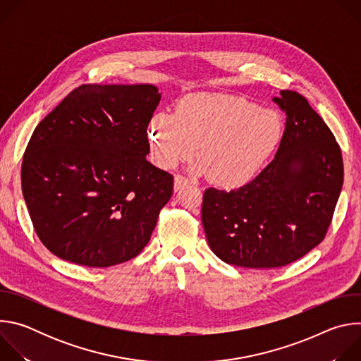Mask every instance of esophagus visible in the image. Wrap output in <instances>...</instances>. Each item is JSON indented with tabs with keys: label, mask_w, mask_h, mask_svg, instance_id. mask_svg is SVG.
<instances>
[{
	"label": "esophagus",
	"mask_w": 361,
	"mask_h": 361,
	"mask_svg": "<svg viewBox=\"0 0 361 361\" xmlns=\"http://www.w3.org/2000/svg\"><path fill=\"white\" fill-rule=\"evenodd\" d=\"M190 183H191L190 178H187V177L183 176V174H176V177H174V188H176V191L180 190L183 185H187V184H190Z\"/></svg>",
	"instance_id": "obj_1"
}]
</instances>
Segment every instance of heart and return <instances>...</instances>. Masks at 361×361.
Wrapping results in <instances>:
<instances>
[{"instance_id": "obj_1", "label": "heart", "mask_w": 361, "mask_h": 361, "mask_svg": "<svg viewBox=\"0 0 361 361\" xmlns=\"http://www.w3.org/2000/svg\"><path fill=\"white\" fill-rule=\"evenodd\" d=\"M281 135L280 118L254 102L226 94H191L174 114L159 113L149 126L154 161L173 167L188 157L195 142V173L223 187H238L264 167Z\"/></svg>"}]
</instances>
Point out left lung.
<instances>
[{
  "label": "left lung",
  "instance_id": "obj_1",
  "mask_svg": "<svg viewBox=\"0 0 361 361\" xmlns=\"http://www.w3.org/2000/svg\"><path fill=\"white\" fill-rule=\"evenodd\" d=\"M274 101L286 128L273 161L245 185L207 188L201 221L224 263L276 269L319 245L331 224L343 185L338 142L304 95L283 90Z\"/></svg>",
  "mask_w": 361,
  "mask_h": 361
}]
</instances>
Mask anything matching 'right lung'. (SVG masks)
Listing matches in <instances>:
<instances>
[{
  "instance_id": "add662e5",
  "label": "right lung",
  "mask_w": 361,
  "mask_h": 361,
  "mask_svg": "<svg viewBox=\"0 0 361 361\" xmlns=\"http://www.w3.org/2000/svg\"><path fill=\"white\" fill-rule=\"evenodd\" d=\"M160 98L149 84H84L37 126L23 157V194L54 255L102 269L147 245L174 187L145 159Z\"/></svg>"
}]
</instances>
